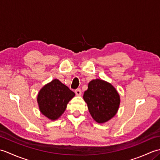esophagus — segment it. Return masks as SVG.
I'll return each instance as SVG.
<instances>
[{
    "label": "esophagus",
    "mask_w": 160,
    "mask_h": 160,
    "mask_svg": "<svg viewBox=\"0 0 160 160\" xmlns=\"http://www.w3.org/2000/svg\"><path fill=\"white\" fill-rule=\"evenodd\" d=\"M75 93H76L77 96H81V94H82V91H81L80 89H77L75 90Z\"/></svg>",
    "instance_id": "esophagus-1"
}]
</instances>
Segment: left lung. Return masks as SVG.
<instances>
[{"mask_svg":"<svg viewBox=\"0 0 160 160\" xmlns=\"http://www.w3.org/2000/svg\"><path fill=\"white\" fill-rule=\"evenodd\" d=\"M83 98L91 116L98 123H104L116 114L120 96L111 84L102 80H91Z\"/></svg>","mask_w":160,"mask_h":160,"instance_id":"1","label":"left lung"}]
</instances>
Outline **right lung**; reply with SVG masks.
<instances>
[{
  "mask_svg": "<svg viewBox=\"0 0 160 160\" xmlns=\"http://www.w3.org/2000/svg\"><path fill=\"white\" fill-rule=\"evenodd\" d=\"M74 96L69 87L55 79L42 88L37 100L41 113L54 120L64 113L67 104Z\"/></svg>",
  "mask_w": 160,
  "mask_h": 160,
  "instance_id": "add662e5",
  "label": "right lung"
}]
</instances>
